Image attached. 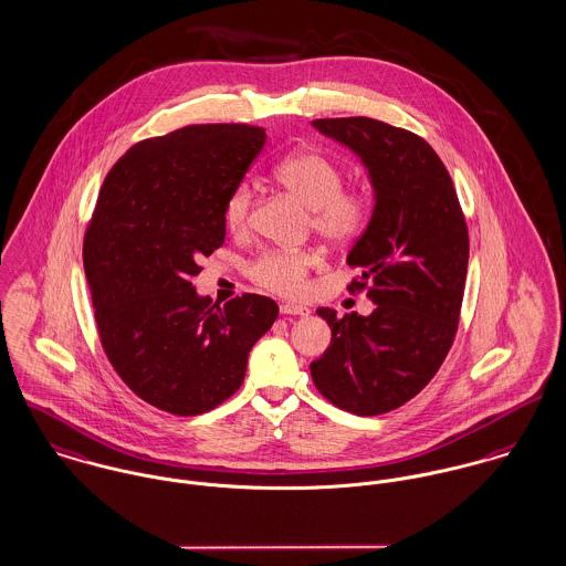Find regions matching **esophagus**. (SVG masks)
Here are the masks:
<instances>
[{
  "instance_id": "esophagus-1",
  "label": "esophagus",
  "mask_w": 566,
  "mask_h": 566,
  "mask_svg": "<svg viewBox=\"0 0 566 566\" xmlns=\"http://www.w3.org/2000/svg\"><path fill=\"white\" fill-rule=\"evenodd\" d=\"M280 312L282 314H295V316H307L310 310L305 305L297 304H282L280 305Z\"/></svg>"
}]
</instances>
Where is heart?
Returning <instances> with one entry per match:
<instances>
[{"label":"heart","mask_w":566,"mask_h":566,"mask_svg":"<svg viewBox=\"0 0 566 566\" xmlns=\"http://www.w3.org/2000/svg\"><path fill=\"white\" fill-rule=\"evenodd\" d=\"M275 180L307 211H312V226L327 241L345 243L357 237L370 216V202L361 191L343 189V172L325 155L316 150H297L282 159L275 168ZM254 191L250 182L232 187L223 202V221L230 232L239 234L250 223ZM321 262L316 252H264L252 264V277L280 293L300 295L312 266Z\"/></svg>","instance_id":"1"}]
</instances>
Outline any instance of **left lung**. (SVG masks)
Returning a JSON list of instances; mask_svg holds the SVG:
<instances>
[{"instance_id": "8db88e82", "label": "left lung", "mask_w": 566, "mask_h": 566, "mask_svg": "<svg viewBox=\"0 0 566 566\" xmlns=\"http://www.w3.org/2000/svg\"><path fill=\"white\" fill-rule=\"evenodd\" d=\"M312 127L347 146L368 170L373 216L348 252L375 310L338 318L332 345L310 364L329 402L379 416L422 390L452 347L470 259L468 226L446 166L416 133L373 118H323Z\"/></svg>"}]
</instances>
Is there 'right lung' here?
Returning a JSON list of instances; mask_svg holds the SVG:
<instances>
[{"mask_svg": "<svg viewBox=\"0 0 566 566\" xmlns=\"http://www.w3.org/2000/svg\"><path fill=\"white\" fill-rule=\"evenodd\" d=\"M264 142L248 125L172 130L129 148L98 191L84 269L101 345L130 390L168 413L230 398L277 318L269 297L211 304L191 284L223 243V202Z\"/></svg>", "mask_w": 566, "mask_h": 566, "instance_id": "right-lung-1", "label": "right lung"}]
</instances>
